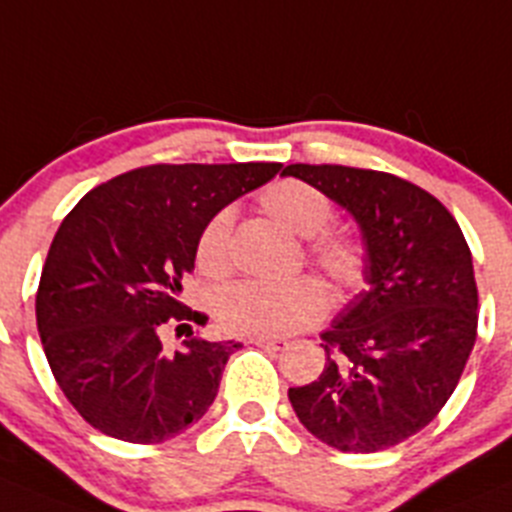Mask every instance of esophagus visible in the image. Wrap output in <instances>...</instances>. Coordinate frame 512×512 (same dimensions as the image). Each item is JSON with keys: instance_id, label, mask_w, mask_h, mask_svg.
Segmentation results:
<instances>
[{"instance_id": "1", "label": "esophagus", "mask_w": 512, "mask_h": 512, "mask_svg": "<svg viewBox=\"0 0 512 512\" xmlns=\"http://www.w3.org/2000/svg\"><path fill=\"white\" fill-rule=\"evenodd\" d=\"M253 344H256V347L269 349V352H284V349H289L291 342L281 337H256L253 339Z\"/></svg>"}]
</instances>
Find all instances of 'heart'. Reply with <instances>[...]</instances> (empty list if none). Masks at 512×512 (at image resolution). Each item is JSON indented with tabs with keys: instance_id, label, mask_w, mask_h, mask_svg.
<instances>
[{
	"instance_id": "obj_1",
	"label": "heart",
	"mask_w": 512,
	"mask_h": 512,
	"mask_svg": "<svg viewBox=\"0 0 512 512\" xmlns=\"http://www.w3.org/2000/svg\"><path fill=\"white\" fill-rule=\"evenodd\" d=\"M261 211L286 231L308 238L306 256L332 281L339 294H357L369 276V248L357 231L326 228L334 206L326 193L296 178H281L259 196ZM233 213H213L196 238V266L206 276H221L231 264ZM329 294L314 276L266 284L236 281L223 286L213 299V316L233 337H286L324 319Z\"/></svg>"
}]
</instances>
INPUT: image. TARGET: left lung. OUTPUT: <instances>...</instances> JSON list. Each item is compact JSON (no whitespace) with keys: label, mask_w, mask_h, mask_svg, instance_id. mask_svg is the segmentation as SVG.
<instances>
[{"label":"left lung","mask_w":512,"mask_h":512,"mask_svg":"<svg viewBox=\"0 0 512 512\" xmlns=\"http://www.w3.org/2000/svg\"><path fill=\"white\" fill-rule=\"evenodd\" d=\"M347 208L369 248V289L321 334L326 364L289 399L342 452H377L430 425L478 339V284L455 216L425 188L349 165H286Z\"/></svg>","instance_id":"1"}]
</instances>
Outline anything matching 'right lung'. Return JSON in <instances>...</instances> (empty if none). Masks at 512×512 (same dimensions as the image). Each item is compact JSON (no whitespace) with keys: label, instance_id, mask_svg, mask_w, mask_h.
Masks as SVG:
<instances>
[{"label":"right lung","instance_id":"right-lung-1","mask_svg":"<svg viewBox=\"0 0 512 512\" xmlns=\"http://www.w3.org/2000/svg\"><path fill=\"white\" fill-rule=\"evenodd\" d=\"M279 170L281 163L143 165L92 188L67 213L34 311L55 382L87 425L153 445L206 415L241 344L191 332L168 352L160 337L208 319L178 301L203 223Z\"/></svg>","mask_w":512,"mask_h":512}]
</instances>
